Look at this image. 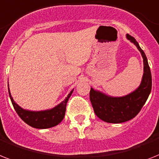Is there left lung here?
<instances>
[{"instance_id": "8db88e82", "label": "left lung", "mask_w": 159, "mask_h": 159, "mask_svg": "<svg viewBox=\"0 0 159 159\" xmlns=\"http://www.w3.org/2000/svg\"><path fill=\"white\" fill-rule=\"evenodd\" d=\"M126 38L135 44L143 57L144 73L139 87L122 97L109 96L92 87L90 91V100L95 113L109 123H122L135 117L145 104L152 88V76L146 55L133 37L126 34Z\"/></svg>"}]
</instances>
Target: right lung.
Listing matches in <instances>:
<instances>
[{"instance_id": "obj_1", "label": "right lung", "mask_w": 159, "mask_h": 159, "mask_svg": "<svg viewBox=\"0 0 159 159\" xmlns=\"http://www.w3.org/2000/svg\"><path fill=\"white\" fill-rule=\"evenodd\" d=\"M8 90L10 100L12 102L13 106L15 108L16 113H18V115L27 124L33 126L34 128L38 129L50 128V127H53L61 122L65 115L67 102L73 91V90H72L66 97V99L53 109L43 111H29L24 109L19 105H18L15 102V100H13L10 89L8 88Z\"/></svg>"}]
</instances>
